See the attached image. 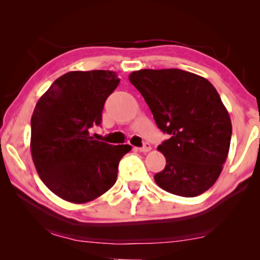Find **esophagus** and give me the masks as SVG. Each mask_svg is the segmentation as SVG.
<instances>
[{"instance_id":"obj_1","label":"esophagus","mask_w":260,"mask_h":260,"mask_svg":"<svg viewBox=\"0 0 260 260\" xmlns=\"http://www.w3.org/2000/svg\"><path fill=\"white\" fill-rule=\"evenodd\" d=\"M150 149H151V145L145 142V143L143 144V147L138 148V150H140L141 152H148V151H150Z\"/></svg>"}]
</instances>
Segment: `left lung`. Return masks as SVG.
<instances>
[{"mask_svg":"<svg viewBox=\"0 0 260 260\" xmlns=\"http://www.w3.org/2000/svg\"><path fill=\"white\" fill-rule=\"evenodd\" d=\"M170 135L158 145L167 165L155 182L168 193L198 197L218 180L230 150L232 123L215 87L198 74L177 69L140 70L129 76Z\"/></svg>","mask_w":260,"mask_h":260,"instance_id":"8db88e82","label":"left lung"}]
</instances>
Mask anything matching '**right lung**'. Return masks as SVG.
Masks as SVG:
<instances>
[{"mask_svg":"<svg viewBox=\"0 0 260 260\" xmlns=\"http://www.w3.org/2000/svg\"><path fill=\"white\" fill-rule=\"evenodd\" d=\"M119 78L104 70L73 71L41 95L30 119V151L49 190L63 200L85 204L108 191L117 180L129 144L95 141L88 129L101 125L105 101Z\"/></svg>","mask_w":260,"mask_h":260,"instance_id":"obj_1","label":"right lung"}]
</instances>
